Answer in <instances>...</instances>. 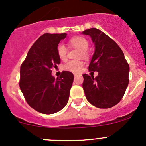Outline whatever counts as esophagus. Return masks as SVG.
<instances>
[{
    "instance_id": "obj_1",
    "label": "esophagus",
    "mask_w": 146,
    "mask_h": 146,
    "mask_svg": "<svg viewBox=\"0 0 146 146\" xmlns=\"http://www.w3.org/2000/svg\"><path fill=\"white\" fill-rule=\"evenodd\" d=\"M78 76V74H77V73H74V77H77Z\"/></svg>"
}]
</instances>
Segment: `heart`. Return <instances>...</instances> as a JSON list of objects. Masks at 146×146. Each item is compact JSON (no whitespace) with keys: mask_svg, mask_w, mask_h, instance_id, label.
Here are the masks:
<instances>
[{"mask_svg":"<svg viewBox=\"0 0 146 146\" xmlns=\"http://www.w3.org/2000/svg\"><path fill=\"white\" fill-rule=\"evenodd\" d=\"M70 44L75 46L80 49V56L87 58L88 56V52L87 48L88 47V42L86 38L82 36H75L71 38L68 41ZM57 53L58 56L62 60H65L67 58L68 49L66 46L63 44H59L57 46ZM83 67V62L80 60H72L68 61L64 66L65 71L72 72V73H78Z\"/></svg>","mask_w":146,"mask_h":146,"instance_id":"obj_1","label":"heart"}]
</instances>
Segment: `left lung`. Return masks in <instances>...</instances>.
I'll return each mask as SVG.
<instances>
[{
  "label": "left lung",
  "mask_w": 146,
  "mask_h": 146,
  "mask_svg": "<svg viewBox=\"0 0 146 146\" xmlns=\"http://www.w3.org/2000/svg\"><path fill=\"white\" fill-rule=\"evenodd\" d=\"M83 33L89 35L95 45L88 71L98 72L96 78L83 75L86 98L98 108L113 107L121 101L128 85V63L119 45L101 30L91 28Z\"/></svg>",
  "instance_id": "8db88e82"
}]
</instances>
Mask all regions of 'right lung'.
Instances as JSON below:
<instances>
[{
	"label": "right lung",
	"instance_id": "1",
	"mask_svg": "<svg viewBox=\"0 0 146 146\" xmlns=\"http://www.w3.org/2000/svg\"><path fill=\"white\" fill-rule=\"evenodd\" d=\"M66 33H44L30 48L20 70L19 86L25 100L40 113H56L66 105L73 74L63 71L58 78L51 69L60 63L57 46Z\"/></svg>",
	"mask_w": 146,
	"mask_h": 146
}]
</instances>
